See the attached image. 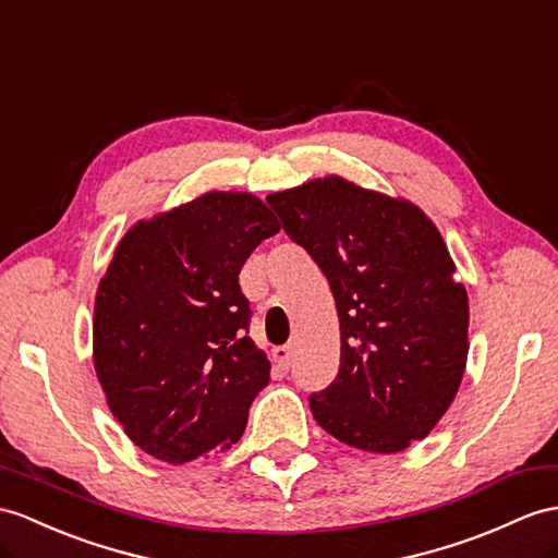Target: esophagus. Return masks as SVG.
<instances>
[{
  "instance_id": "34e87169",
  "label": "esophagus",
  "mask_w": 558,
  "mask_h": 558,
  "mask_svg": "<svg viewBox=\"0 0 558 558\" xmlns=\"http://www.w3.org/2000/svg\"><path fill=\"white\" fill-rule=\"evenodd\" d=\"M271 357H275V364L279 366V369L287 372L291 366V360H293V350H291V345H279L271 350Z\"/></svg>"
}]
</instances>
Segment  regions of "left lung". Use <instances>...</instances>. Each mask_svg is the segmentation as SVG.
<instances>
[{"label": "left lung", "mask_w": 558, "mask_h": 558, "mask_svg": "<svg viewBox=\"0 0 558 558\" xmlns=\"http://www.w3.org/2000/svg\"><path fill=\"white\" fill-rule=\"evenodd\" d=\"M267 203L319 265L341 366L310 396L317 424L364 452H402L452 404L469 355V295L424 210L331 174Z\"/></svg>", "instance_id": "left-lung-1"}]
</instances>
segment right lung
Returning a JSON list of instances; mask_svg holds the SVG:
<instances>
[{"label":"right lung","instance_id":"add662e5","mask_svg":"<svg viewBox=\"0 0 558 558\" xmlns=\"http://www.w3.org/2000/svg\"><path fill=\"white\" fill-rule=\"evenodd\" d=\"M279 229L257 196L208 192L120 239L94 301V369L146 454L184 464L241 438L269 360L239 271Z\"/></svg>","mask_w":558,"mask_h":558}]
</instances>
